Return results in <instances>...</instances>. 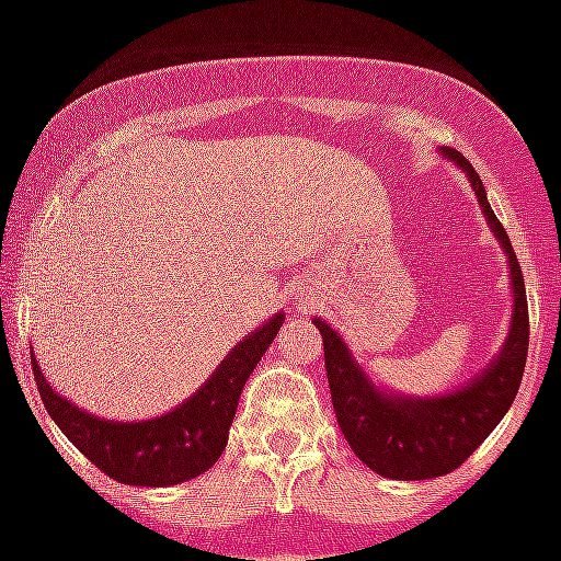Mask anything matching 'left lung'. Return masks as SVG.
Segmentation results:
<instances>
[{"instance_id": "obj_1", "label": "left lung", "mask_w": 561, "mask_h": 561, "mask_svg": "<svg viewBox=\"0 0 561 561\" xmlns=\"http://www.w3.org/2000/svg\"><path fill=\"white\" fill-rule=\"evenodd\" d=\"M439 153L466 171L471 188L478 194L480 209L489 220V229L495 232L497 244L504 247L510 262L513 320L495 360L469 383L443 396H399L378 387L358 360L352 358L341 334L323 317H314V325L323 334L325 373L332 387L337 425L352 451L358 454V460L390 480L443 478L469 460L478 451V445L506 416V410L513 408L527 364V343H530L527 290L510 236L489 206L486 188L471 169V162L454 148H439Z\"/></svg>"}]
</instances>
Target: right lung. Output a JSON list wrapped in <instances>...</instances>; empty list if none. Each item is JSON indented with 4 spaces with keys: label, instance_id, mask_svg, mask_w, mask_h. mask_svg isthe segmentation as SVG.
<instances>
[{
    "label": "right lung",
    "instance_id": "add662e5",
    "mask_svg": "<svg viewBox=\"0 0 561 561\" xmlns=\"http://www.w3.org/2000/svg\"><path fill=\"white\" fill-rule=\"evenodd\" d=\"M282 320L285 314H273L267 323L247 334L180 408L142 422L92 416L51 390L34 355L31 367L48 416L87 460L127 486H178L218 462L227 448L241 390L279 334Z\"/></svg>",
    "mask_w": 561,
    "mask_h": 561
}]
</instances>
